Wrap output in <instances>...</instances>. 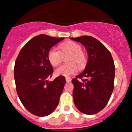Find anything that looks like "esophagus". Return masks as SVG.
I'll return each instance as SVG.
<instances>
[{
    "label": "esophagus",
    "instance_id": "esophagus-1",
    "mask_svg": "<svg viewBox=\"0 0 132 132\" xmlns=\"http://www.w3.org/2000/svg\"><path fill=\"white\" fill-rule=\"evenodd\" d=\"M65 80H66L67 82H70V81L71 80V78H69V77H66V78H65Z\"/></svg>",
    "mask_w": 132,
    "mask_h": 132
}]
</instances>
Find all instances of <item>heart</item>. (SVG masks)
Instances as JSON below:
<instances>
[{"mask_svg": "<svg viewBox=\"0 0 132 132\" xmlns=\"http://www.w3.org/2000/svg\"><path fill=\"white\" fill-rule=\"evenodd\" d=\"M59 48L60 51L56 48H52L48 52V60L52 66L55 67L59 65L62 61L61 54H69V55L66 59L68 63L61 65L56 69V76H68L76 72L78 69V65L80 67H82L85 65L86 63V54L78 43L69 41L60 44Z\"/></svg>", "mask_w": 132, "mask_h": 132, "instance_id": "b5f03b06", "label": "heart"}]
</instances>
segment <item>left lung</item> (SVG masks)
Masks as SVG:
<instances>
[{"instance_id": "left-lung-1", "label": "left lung", "mask_w": 132, "mask_h": 132, "mask_svg": "<svg viewBox=\"0 0 132 132\" xmlns=\"http://www.w3.org/2000/svg\"><path fill=\"white\" fill-rule=\"evenodd\" d=\"M71 39L82 44L88 56L86 68L71 80L73 102L81 112L94 114L105 108L111 97L114 63L109 50L95 38L84 35Z\"/></svg>"}]
</instances>
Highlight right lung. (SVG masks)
Listing matches in <instances>:
<instances>
[{
  "instance_id": "add662e5",
  "label": "right lung",
  "mask_w": 132,
  "mask_h": 132,
  "mask_svg": "<svg viewBox=\"0 0 132 132\" xmlns=\"http://www.w3.org/2000/svg\"><path fill=\"white\" fill-rule=\"evenodd\" d=\"M64 38L39 35L21 49L14 66L18 95L28 112L38 117L49 115L57 107L66 81L59 76L53 81V67L48 60L49 50Z\"/></svg>"
}]
</instances>
